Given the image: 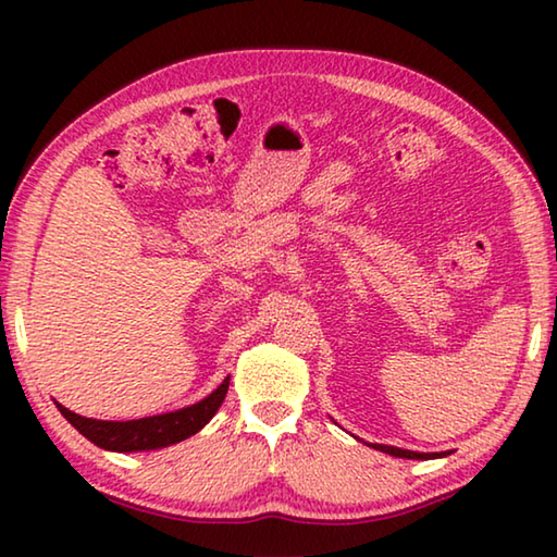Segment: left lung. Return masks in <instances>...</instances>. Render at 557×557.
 I'll return each instance as SVG.
<instances>
[{
	"label": "left lung",
	"mask_w": 557,
	"mask_h": 557,
	"mask_svg": "<svg viewBox=\"0 0 557 557\" xmlns=\"http://www.w3.org/2000/svg\"><path fill=\"white\" fill-rule=\"evenodd\" d=\"M369 447H373V449H379V451H385V455H391V457H403V459H432V457H442V455H437V451H412V449H400V447H391V445H369Z\"/></svg>",
	"instance_id": "obj_1"
}]
</instances>
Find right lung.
Returning a JSON list of instances; mask_svg holds the SVG:
<instances>
[{"label":"right lung","mask_w":557,"mask_h":557,"mask_svg":"<svg viewBox=\"0 0 557 557\" xmlns=\"http://www.w3.org/2000/svg\"><path fill=\"white\" fill-rule=\"evenodd\" d=\"M228 379L215 388L211 395H206L203 400L186 405L182 410H172L164 414H152V418H139V420H96V418H83V414L63 408L61 403H55V408L71 425L81 432L83 437L90 440L92 445L108 451H152L164 449L169 445H176L186 437L196 435V432L209 425L211 418L219 412L221 403L228 393Z\"/></svg>","instance_id":"1"}]
</instances>
